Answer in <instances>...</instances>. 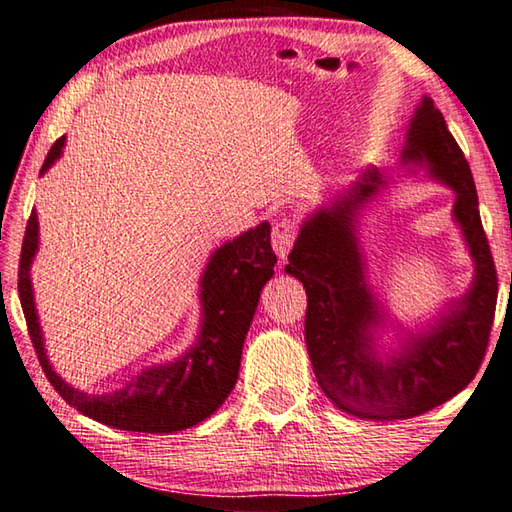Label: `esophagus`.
Returning a JSON list of instances; mask_svg holds the SVG:
<instances>
[{
    "label": "esophagus",
    "instance_id": "1",
    "mask_svg": "<svg viewBox=\"0 0 512 512\" xmlns=\"http://www.w3.org/2000/svg\"><path fill=\"white\" fill-rule=\"evenodd\" d=\"M294 238H297V227H294V222L281 220V222L274 224V229H272V247H274L276 256H279L281 263H285V258H288L290 249L294 245Z\"/></svg>",
    "mask_w": 512,
    "mask_h": 512
}]
</instances>
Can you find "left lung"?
Segmentation results:
<instances>
[{
  "mask_svg": "<svg viewBox=\"0 0 512 512\" xmlns=\"http://www.w3.org/2000/svg\"><path fill=\"white\" fill-rule=\"evenodd\" d=\"M400 164L454 191L452 218L474 263L461 297L411 330L393 321L373 292L357 231L362 211L389 184L373 166L306 215L285 265L308 294L306 346L321 391L346 414L382 423L425 414L468 387L486 355L497 306V272L470 166L429 96L411 116ZM387 327L397 333L391 345L381 342Z\"/></svg>",
  "mask_w": 512,
  "mask_h": 512,
  "instance_id": "8db88e82",
  "label": "left lung"
}]
</instances>
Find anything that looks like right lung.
<instances>
[{"mask_svg":"<svg viewBox=\"0 0 512 512\" xmlns=\"http://www.w3.org/2000/svg\"><path fill=\"white\" fill-rule=\"evenodd\" d=\"M65 137L53 143L40 175L62 157ZM270 222L256 224L213 251L200 276V330L175 360L152 364L112 393H85L71 387L49 362L35 308L31 265L40 249L38 213L26 224L20 256V301L42 371L71 407L107 427L143 434H173L193 427L222 407L236 387L242 344L256 315L263 285L272 279L276 254Z\"/></svg>","mask_w":512,"mask_h":512,"instance_id":"right-lung-1","label":"right lung"}]
</instances>
